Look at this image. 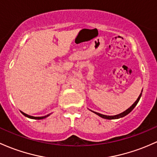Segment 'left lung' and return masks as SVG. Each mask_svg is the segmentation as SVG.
I'll use <instances>...</instances> for the list:
<instances>
[{
  "instance_id": "8db88e82",
  "label": "left lung",
  "mask_w": 157,
  "mask_h": 157,
  "mask_svg": "<svg viewBox=\"0 0 157 157\" xmlns=\"http://www.w3.org/2000/svg\"><path fill=\"white\" fill-rule=\"evenodd\" d=\"M142 92H141V94H139V98H137V100H136V101L135 102H134V104H132V106H130V108H128V109L125 110V111H124L123 113H120V114L115 115H103V114H101V113H96V112H94V111H92V110H91V111H92V113H95V114H96V115H98V116L101 117V118H105V119L112 120V119H118V118H123V117L126 116L127 115H128L129 113H130V112H131L132 110L134 108H135V106H136L137 104H138V102H139V100H140V98H141V96H142Z\"/></svg>"
}]
</instances>
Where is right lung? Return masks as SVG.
I'll return each instance as SVG.
<instances>
[{
  "label": "right lung",
  "instance_id": "right-lung-1",
  "mask_svg": "<svg viewBox=\"0 0 157 157\" xmlns=\"http://www.w3.org/2000/svg\"><path fill=\"white\" fill-rule=\"evenodd\" d=\"M21 113H22V114H23L24 115H25V116H26V117H27V118H31V119H36V120L44 119V118H47V117H48V116H49V115H51V114H48V115H44V116H42V117H34V116H31V115H29L26 114V113H23V112H21Z\"/></svg>",
  "mask_w": 157,
  "mask_h": 157
}]
</instances>
